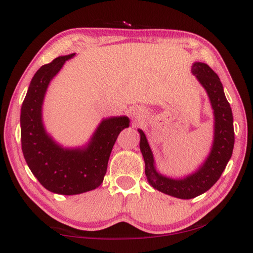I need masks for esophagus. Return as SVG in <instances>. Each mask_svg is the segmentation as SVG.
Wrapping results in <instances>:
<instances>
[{"label":"esophagus","instance_id":"obj_1","mask_svg":"<svg viewBox=\"0 0 253 253\" xmlns=\"http://www.w3.org/2000/svg\"><path fill=\"white\" fill-rule=\"evenodd\" d=\"M129 114H130V116H132V117H135L136 120H139V118H140V114H139V113L137 112V111H135V110H130V112H129Z\"/></svg>","mask_w":253,"mask_h":253}]
</instances>
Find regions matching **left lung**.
<instances>
[{
	"label": "left lung",
	"instance_id": "8db88e82",
	"mask_svg": "<svg viewBox=\"0 0 253 253\" xmlns=\"http://www.w3.org/2000/svg\"><path fill=\"white\" fill-rule=\"evenodd\" d=\"M191 73L206 89L214 115L211 151L199 169L182 178H170L162 175L155 169L153 153L146 135L141 129H138L140 133V151L146 164L144 173L149 184L154 189L179 199L196 198L215 184L232 158L235 143L233 113L221 80L206 63H193Z\"/></svg>",
	"mask_w": 253,
	"mask_h": 253
}]
</instances>
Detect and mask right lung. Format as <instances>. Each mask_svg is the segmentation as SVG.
I'll list each match as a JSON object with an SVG mask.
<instances>
[{"instance_id":"right-lung-1","label":"right lung","mask_w":253,"mask_h":253,"mask_svg":"<svg viewBox=\"0 0 253 253\" xmlns=\"http://www.w3.org/2000/svg\"><path fill=\"white\" fill-rule=\"evenodd\" d=\"M75 53L58 56L38 69L21 105V150L32 174L46 190L57 195H79L98 188L106 174L113 146L127 116L103 118L89 142L84 147L64 148L46 132L42 105L51 80Z\"/></svg>"}]
</instances>
